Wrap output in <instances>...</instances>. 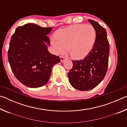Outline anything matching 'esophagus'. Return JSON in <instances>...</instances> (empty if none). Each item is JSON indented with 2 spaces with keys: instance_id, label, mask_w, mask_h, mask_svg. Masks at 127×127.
Returning a JSON list of instances; mask_svg holds the SVG:
<instances>
[{
  "instance_id": "34e87169",
  "label": "esophagus",
  "mask_w": 127,
  "mask_h": 127,
  "mask_svg": "<svg viewBox=\"0 0 127 127\" xmlns=\"http://www.w3.org/2000/svg\"><path fill=\"white\" fill-rule=\"evenodd\" d=\"M60 58H61V62H63L66 59V58L65 57H63V56H61Z\"/></svg>"
}]
</instances>
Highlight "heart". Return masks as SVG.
<instances>
[{
  "label": "heart",
  "instance_id": "obj_1",
  "mask_svg": "<svg viewBox=\"0 0 127 127\" xmlns=\"http://www.w3.org/2000/svg\"><path fill=\"white\" fill-rule=\"evenodd\" d=\"M96 31L90 25H76L56 32L51 43L57 53L68 51L74 59L85 58L92 50L96 40Z\"/></svg>",
  "mask_w": 127,
  "mask_h": 127
}]
</instances>
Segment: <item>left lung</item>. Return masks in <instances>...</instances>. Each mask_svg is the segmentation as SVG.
<instances>
[{
  "instance_id": "obj_1",
  "label": "left lung",
  "mask_w": 127,
  "mask_h": 127,
  "mask_svg": "<svg viewBox=\"0 0 127 127\" xmlns=\"http://www.w3.org/2000/svg\"><path fill=\"white\" fill-rule=\"evenodd\" d=\"M89 21L96 31L94 46L83 60L73 61V67L68 73L70 85L80 91L97 86L105 77L108 66L109 44L106 30L97 22Z\"/></svg>"
}]
</instances>
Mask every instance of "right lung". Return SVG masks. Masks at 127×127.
Instances as JSON below:
<instances>
[{
  "instance_id": "add662e5",
  "label": "right lung",
  "mask_w": 127,
  "mask_h": 127,
  "mask_svg": "<svg viewBox=\"0 0 127 127\" xmlns=\"http://www.w3.org/2000/svg\"><path fill=\"white\" fill-rule=\"evenodd\" d=\"M52 29L27 23L17 27L10 38L8 61L15 77L26 86L46 85L53 65L61 62L59 57L49 53L46 45H50L47 35Z\"/></svg>"
}]
</instances>
